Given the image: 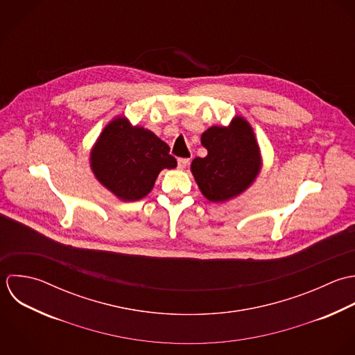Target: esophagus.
Returning a JSON list of instances; mask_svg holds the SVG:
<instances>
[{"label":"esophagus","mask_w":355,"mask_h":355,"mask_svg":"<svg viewBox=\"0 0 355 355\" xmlns=\"http://www.w3.org/2000/svg\"><path fill=\"white\" fill-rule=\"evenodd\" d=\"M189 164H190V159H189V158H179V161H178V168H179V169H184Z\"/></svg>","instance_id":"34e87169"}]
</instances>
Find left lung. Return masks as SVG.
Wrapping results in <instances>:
<instances>
[{
  "mask_svg": "<svg viewBox=\"0 0 355 355\" xmlns=\"http://www.w3.org/2000/svg\"><path fill=\"white\" fill-rule=\"evenodd\" d=\"M201 143L208 155L197 157L191 172L209 201H226L250 186L257 175L260 157L252 128L245 119L236 117L229 128H209L202 133Z\"/></svg>",
  "mask_w": 355,
  "mask_h": 355,
  "instance_id": "1",
  "label": "left lung"
}]
</instances>
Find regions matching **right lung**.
<instances>
[{"label": "right lung", "instance_id": "obj_1", "mask_svg": "<svg viewBox=\"0 0 355 355\" xmlns=\"http://www.w3.org/2000/svg\"><path fill=\"white\" fill-rule=\"evenodd\" d=\"M95 176L123 201H136L150 193L158 173L178 165L169 146L153 132L114 119L102 132L91 154Z\"/></svg>", "mask_w": 355, "mask_h": 355}]
</instances>
